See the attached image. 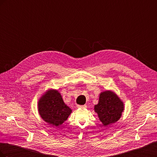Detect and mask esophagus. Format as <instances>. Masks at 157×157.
<instances>
[{
	"label": "esophagus",
	"mask_w": 157,
	"mask_h": 157,
	"mask_svg": "<svg viewBox=\"0 0 157 157\" xmlns=\"http://www.w3.org/2000/svg\"><path fill=\"white\" fill-rule=\"evenodd\" d=\"M78 108H81V109H84V108H86V105H77Z\"/></svg>",
	"instance_id": "34e87169"
}]
</instances>
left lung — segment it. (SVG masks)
<instances>
[{"mask_svg":"<svg viewBox=\"0 0 157 157\" xmlns=\"http://www.w3.org/2000/svg\"><path fill=\"white\" fill-rule=\"evenodd\" d=\"M94 111L102 124L108 126L120 119L124 111V103L116 94L106 90L99 94V102L94 106Z\"/></svg>","mask_w":157,"mask_h":157,"instance_id":"obj_1","label":"left lung"}]
</instances>
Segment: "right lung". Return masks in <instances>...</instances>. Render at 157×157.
<instances>
[{
    "label": "right lung",
    "mask_w": 157,
    "mask_h": 157,
    "mask_svg": "<svg viewBox=\"0 0 157 157\" xmlns=\"http://www.w3.org/2000/svg\"><path fill=\"white\" fill-rule=\"evenodd\" d=\"M41 118L52 126H59L67 119L72 110L65 104L60 93L56 90H48L38 103Z\"/></svg>",
    "instance_id": "obj_1"
}]
</instances>
